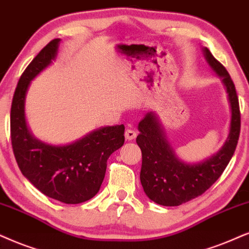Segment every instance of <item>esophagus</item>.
I'll return each instance as SVG.
<instances>
[{"label":"esophagus","mask_w":249,"mask_h":249,"mask_svg":"<svg viewBox=\"0 0 249 249\" xmlns=\"http://www.w3.org/2000/svg\"><path fill=\"white\" fill-rule=\"evenodd\" d=\"M135 138H137V132L133 131V130H126V131H125V139L128 140V141H132V140H134Z\"/></svg>","instance_id":"esophagus-1"}]
</instances>
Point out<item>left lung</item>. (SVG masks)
<instances>
[{
  "label": "left lung",
  "mask_w": 249,
  "mask_h": 249,
  "mask_svg": "<svg viewBox=\"0 0 249 249\" xmlns=\"http://www.w3.org/2000/svg\"><path fill=\"white\" fill-rule=\"evenodd\" d=\"M209 68L221 78L231 111L229 134L221 149L203 161L186 163L179 159L170 144L156 111H148L139 122L137 143L142 154L140 181L150 200L165 207H175L203 194L221 177L233 156L240 133V111L235 87L226 69L202 48Z\"/></svg>",
  "instance_id": "left-lung-1"
}]
</instances>
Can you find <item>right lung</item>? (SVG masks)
Returning <instances> with one entry per match:
<instances>
[{
	"label": "right lung",
	"instance_id": "1",
	"mask_svg": "<svg viewBox=\"0 0 249 249\" xmlns=\"http://www.w3.org/2000/svg\"><path fill=\"white\" fill-rule=\"evenodd\" d=\"M61 39L37 54L21 74L11 105V142L21 174L41 193L63 203L92 199L105 179L109 156L124 144V125L96 128L68 144L43 142L28 128L25 102L31 81L55 61Z\"/></svg>",
	"mask_w": 249,
	"mask_h": 249
}]
</instances>
